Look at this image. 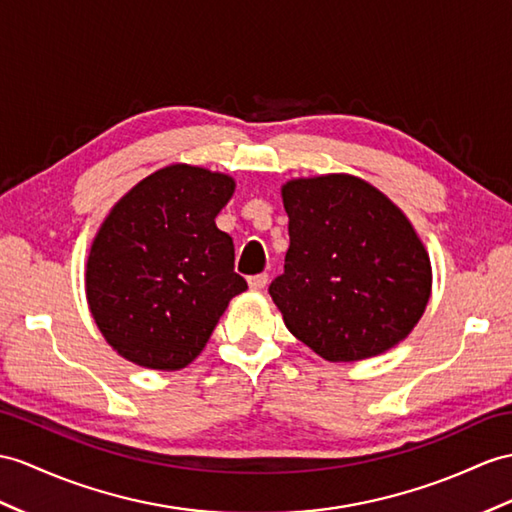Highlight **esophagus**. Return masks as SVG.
<instances>
[{"mask_svg": "<svg viewBox=\"0 0 512 512\" xmlns=\"http://www.w3.org/2000/svg\"><path fill=\"white\" fill-rule=\"evenodd\" d=\"M267 282H269V276H267V273H258V276H252V278L247 280L249 289H254V291H263L265 286H267Z\"/></svg>", "mask_w": 512, "mask_h": 512, "instance_id": "34e87169", "label": "esophagus"}]
</instances>
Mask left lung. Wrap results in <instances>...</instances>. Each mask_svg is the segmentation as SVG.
Segmentation results:
<instances>
[{"label": "left lung", "mask_w": 512, "mask_h": 512, "mask_svg": "<svg viewBox=\"0 0 512 512\" xmlns=\"http://www.w3.org/2000/svg\"><path fill=\"white\" fill-rule=\"evenodd\" d=\"M291 245L269 295L286 328L330 363L378 356L417 326L430 256L406 215L347 173L282 186Z\"/></svg>", "instance_id": "8db88e82"}]
</instances>
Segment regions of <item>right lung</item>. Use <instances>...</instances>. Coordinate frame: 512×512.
<instances>
[{"label":"right lung","instance_id":"add662e5","mask_svg":"<svg viewBox=\"0 0 512 512\" xmlns=\"http://www.w3.org/2000/svg\"><path fill=\"white\" fill-rule=\"evenodd\" d=\"M234 180L191 165L154 171L112 206L86 260V302L130 363L182 369L204 350L230 299L247 289L234 243L215 223Z\"/></svg>","mask_w":512,"mask_h":512}]
</instances>
